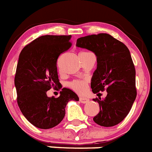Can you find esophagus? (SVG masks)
<instances>
[{"instance_id":"obj_1","label":"esophagus","mask_w":152,"mask_h":152,"mask_svg":"<svg viewBox=\"0 0 152 152\" xmlns=\"http://www.w3.org/2000/svg\"><path fill=\"white\" fill-rule=\"evenodd\" d=\"M79 100L81 103H82V104H86V103H88L89 99H88V98H85V97H80Z\"/></svg>"}]
</instances>
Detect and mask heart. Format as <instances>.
<instances>
[{
    "mask_svg": "<svg viewBox=\"0 0 152 152\" xmlns=\"http://www.w3.org/2000/svg\"><path fill=\"white\" fill-rule=\"evenodd\" d=\"M88 52H81L79 55H82ZM68 86L71 89L77 93H83L86 92L87 87V81L84 79H76L73 80L68 83Z\"/></svg>",
    "mask_w": 152,
    "mask_h": 152,
    "instance_id": "b5f03b06",
    "label": "heart"
}]
</instances>
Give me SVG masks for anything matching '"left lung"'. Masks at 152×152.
I'll use <instances>...</instances> for the list:
<instances>
[{
	"label": "left lung",
	"mask_w": 152,
	"mask_h": 152,
	"mask_svg": "<svg viewBox=\"0 0 152 152\" xmlns=\"http://www.w3.org/2000/svg\"><path fill=\"white\" fill-rule=\"evenodd\" d=\"M76 45L96 56L97 67L91 80L93 93H107L104 99H93L99 105L93 121L104 127L118 124L130 111L137 97L136 70L129 50L108 34L80 37Z\"/></svg>",
	"instance_id": "obj_1"
}]
</instances>
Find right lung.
<instances>
[{
  "label": "right lung",
  "instance_id": "add662e5",
  "mask_svg": "<svg viewBox=\"0 0 152 152\" xmlns=\"http://www.w3.org/2000/svg\"><path fill=\"white\" fill-rule=\"evenodd\" d=\"M71 35H44L26 45L20 53L15 75L17 103L26 119L37 128L47 129L59 124L70 100L77 94L64 88L59 97L47 91L59 84L57 59L71 47Z\"/></svg>",
  "mask_w": 152,
  "mask_h": 152
}]
</instances>
